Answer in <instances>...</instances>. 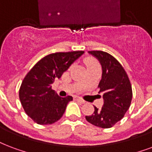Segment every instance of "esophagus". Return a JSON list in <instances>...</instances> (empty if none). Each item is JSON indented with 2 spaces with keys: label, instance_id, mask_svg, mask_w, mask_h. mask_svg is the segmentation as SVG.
I'll return each mask as SVG.
<instances>
[{
  "label": "esophagus",
  "instance_id": "esophagus-1",
  "mask_svg": "<svg viewBox=\"0 0 152 152\" xmlns=\"http://www.w3.org/2000/svg\"><path fill=\"white\" fill-rule=\"evenodd\" d=\"M75 100H76V101H78V102H80V103H82V104H84L85 103V101L83 100V99H81L80 97H78V96H75Z\"/></svg>",
  "mask_w": 152,
  "mask_h": 152
}]
</instances>
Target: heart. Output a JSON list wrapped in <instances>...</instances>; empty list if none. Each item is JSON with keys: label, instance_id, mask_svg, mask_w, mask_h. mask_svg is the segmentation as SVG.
<instances>
[{"label": "heart", "instance_id": "obj_1", "mask_svg": "<svg viewBox=\"0 0 152 152\" xmlns=\"http://www.w3.org/2000/svg\"><path fill=\"white\" fill-rule=\"evenodd\" d=\"M85 64H86V65H87V67H92V66H95V65H98L97 62H96L95 59H91V58L86 59V61H85Z\"/></svg>", "mask_w": 152, "mask_h": 152}]
</instances>
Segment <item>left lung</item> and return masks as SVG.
I'll return each instance as SVG.
<instances>
[{"mask_svg": "<svg viewBox=\"0 0 152 152\" xmlns=\"http://www.w3.org/2000/svg\"><path fill=\"white\" fill-rule=\"evenodd\" d=\"M88 53L101 63L102 76L99 82V93H102L103 106H94V112L85 118L91 124L101 128H110L124 117L132 100V88L122 64L110 54L102 50Z\"/></svg>", "mask_w": 152, "mask_h": 152, "instance_id": "obj_1", "label": "left lung"}]
</instances>
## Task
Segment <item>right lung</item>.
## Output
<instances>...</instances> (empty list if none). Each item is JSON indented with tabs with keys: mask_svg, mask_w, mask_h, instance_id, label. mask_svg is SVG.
<instances>
[{
	"mask_svg": "<svg viewBox=\"0 0 152 152\" xmlns=\"http://www.w3.org/2000/svg\"><path fill=\"white\" fill-rule=\"evenodd\" d=\"M83 54V50L50 54L40 59L25 76L19 89V99L34 122L49 125L61 118L72 96H58L51 85Z\"/></svg>",
	"mask_w": 152,
	"mask_h": 152,
	"instance_id": "add662e5",
	"label": "right lung"
}]
</instances>
